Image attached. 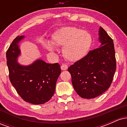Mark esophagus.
Segmentation results:
<instances>
[{"label":"esophagus","instance_id":"34e87169","mask_svg":"<svg viewBox=\"0 0 127 127\" xmlns=\"http://www.w3.org/2000/svg\"><path fill=\"white\" fill-rule=\"evenodd\" d=\"M68 66L67 64H63L61 65V68H62V70H65L67 69Z\"/></svg>","mask_w":127,"mask_h":127}]
</instances>
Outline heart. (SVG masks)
<instances>
[{
	"mask_svg": "<svg viewBox=\"0 0 127 127\" xmlns=\"http://www.w3.org/2000/svg\"><path fill=\"white\" fill-rule=\"evenodd\" d=\"M92 42L91 36L85 30L75 27H64L57 30L52 36V43L55 46H63L64 57L70 62L82 59L88 52ZM46 47L51 51L55 48L49 43Z\"/></svg>",
	"mask_w": 127,
	"mask_h": 127,
	"instance_id": "1",
	"label": "heart"
}]
</instances>
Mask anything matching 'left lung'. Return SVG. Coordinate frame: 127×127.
Masks as SVG:
<instances>
[{"label":"left lung","instance_id":"1","mask_svg":"<svg viewBox=\"0 0 127 127\" xmlns=\"http://www.w3.org/2000/svg\"><path fill=\"white\" fill-rule=\"evenodd\" d=\"M98 35L100 47L68 68L73 87L84 98H94L104 93L111 85L116 70L113 40L101 27Z\"/></svg>","mask_w":127,"mask_h":127}]
</instances>
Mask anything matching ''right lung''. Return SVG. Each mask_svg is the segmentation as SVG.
<instances>
[{
    "instance_id": "add662e5",
    "label": "right lung",
    "mask_w": 127,
    "mask_h": 127,
    "mask_svg": "<svg viewBox=\"0 0 127 127\" xmlns=\"http://www.w3.org/2000/svg\"><path fill=\"white\" fill-rule=\"evenodd\" d=\"M24 38V36H17L6 51L10 81L24 101L34 104H44L54 94L61 73L60 66L58 63H46L41 59L27 65L18 63L17 60L21 54L18 43Z\"/></svg>"
}]
</instances>
